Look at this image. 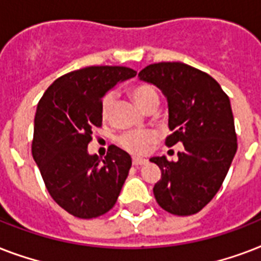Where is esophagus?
<instances>
[{
	"label": "esophagus",
	"instance_id": "34e87169",
	"mask_svg": "<svg viewBox=\"0 0 261 261\" xmlns=\"http://www.w3.org/2000/svg\"><path fill=\"white\" fill-rule=\"evenodd\" d=\"M133 164H134L135 167H138V165H143V164H146V160L141 159V157H134V159H133Z\"/></svg>",
	"mask_w": 261,
	"mask_h": 261
}]
</instances>
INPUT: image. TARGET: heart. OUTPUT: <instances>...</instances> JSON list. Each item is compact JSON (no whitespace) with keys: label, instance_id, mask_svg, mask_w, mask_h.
Here are the masks:
<instances>
[{"label":"heart","instance_id":"obj_1","mask_svg":"<svg viewBox=\"0 0 261 261\" xmlns=\"http://www.w3.org/2000/svg\"><path fill=\"white\" fill-rule=\"evenodd\" d=\"M131 96L134 98V101L138 104L139 108H142L143 111L153 102H159L157 90L150 85H146V84L137 85V87L133 88ZM114 98L115 96L112 92L107 93L102 97L100 111H101V116L104 119L108 118V115H110V111L112 108V104H114ZM154 133H151V131H127L119 137L118 143L130 153L141 154V153H145L147 150V147L154 141Z\"/></svg>","mask_w":261,"mask_h":261}]
</instances>
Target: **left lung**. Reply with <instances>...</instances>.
<instances>
[{
	"mask_svg": "<svg viewBox=\"0 0 261 261\" xmlns=\"http://www.w3.org/2000/svg\"><path fill=\"white\" fill-rule=\"evenodd\" d=\"M138 77L167 97V146H184L177 161L150 159L161 169L155 200L171 214H196L218 192L237 151L230 100L211 75L181 62L153 63Z\"/></svg>",
	"mask_w": 261,
	"mask_h": 261,
	"instance_id": "8db88e82",
	"label": "left lung"
}]
</instances>
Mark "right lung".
I'll return each instance as SVG.
<instances>
[{
    "instance_id": "1",
    "label": "right lung",
    "mask_w": 261,
    "mask_h": 261,
    "mask_svg": "<svg viewBox=\"0 0 261 261\" xmlns=\"http://www.w3.org/2000/svg\"><path fill=\"white\" fill-rule=\"evenodd\" d=\"M135 75L124 66L84 67L55 80L39 101L32 155L51 198L77 218L106 214L126 181L130 154L112 145L101 160L88 153V143L101 126L104 94Z\"/></svg>"
}]
</instances>
